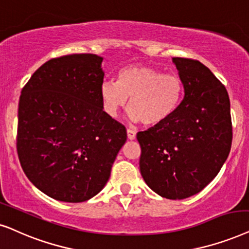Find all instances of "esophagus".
Masks as SVG:
<instances>
[{
	"label": "esophagus",
	"instance_id": "34e87169",
	"mask_svg": "<svg viewBox=\"0 0 249 249\" xmlns=\"http://www.w3.org/2000/svg\"><path fill=\"white\" fill-rule=\"evenodd\" d=\"M127 136L128 140H135V138H136V131L132 130V129H127Z\"/></svg>",
	"mask_w": 249,
	"mask_h": 249
}]
</instances>
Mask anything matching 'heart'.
<instances>
[{
    "mask_svg": "<svg viewBox=\"0 0 249 249\" xmlns=\"http://www.w3.org/2000/svg\"><path fill=\"white\" fill-rule=\"evenodd\" d=\"M103 108L117 118L129 101L130 118L146 125L167 121L182 102L183 82L175 74H163L156 67L129 65L118 73L117 81L105 80L99 88Z\"/></svg>",
    "mask_w": 249,
    "mask_h": 249,
    "instance_id": "1",
    "label": "heart"
}]
</instances>
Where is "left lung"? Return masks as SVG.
Instances as JSON below:
<instances>
[{"label": "left lung", "instance_id": "obj_1", "mask_svg": "<svg viewBox=\"0 0 249 249\" xmlns=\"http://www.w3.org/2000/svg\"><path fill=\"white\" fill-rule=\"evenodd\" d=\"M184 98L163 124L137 134L140 168L148 188L162 198L195 196L215 178L232 143L225 87L198 60L173 58Z\"/></svg>", "mask_w": 249, "mask_h": 249}]
</instances>
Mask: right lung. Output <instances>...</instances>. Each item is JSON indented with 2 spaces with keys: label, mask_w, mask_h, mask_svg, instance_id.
<instances>
[{
  "label": "right lung",
  "mask_w": 249,
  "mask_h": 249,
  "mask_svg": "<svg viewBox=\"0 0 249 249\" xmlns=\"http://www.w3.org/2000/svg\"><path fill=\"white\" fill-rule=\"evenodd\" d=\"M103 57L53 58L35 71L21 90L17 151L21 168L53 199L82 202L107 183L124 125L103 111Z\"/></svg>",
  "instance_id": "add662e5"
}]
</instances>
